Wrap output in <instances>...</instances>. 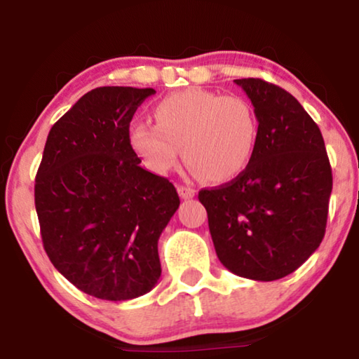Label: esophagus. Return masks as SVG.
I'll return each instance as SVG.
<instances>
[{"instance_id":"1","label":"esophagus","mask_w":359,"mask_h":359,"mask_svg":"<svg viewBox=\"0 0 359 359\" xmlns=\"http://www.w3.org/2000/svg\"><path fill=\"white\" fill-rule=\"evenodd\" d=\"M178 194L183 199H191V198H194L196 191L193 188H188V186H178Z\"/></svg>"}]
</instances>
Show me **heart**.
Here are the masks:
<instances>
[{"instance_id":"obj_1","label":"heart","mask_w":359,"mask_h":359,"mask_svg":"<svg viewBox=\"0 0 359 359\" xmlns=\"http://www.w3.org/2000/svg\"><path fill=\"white\" fill-rule=\"evenodd\" d=\"M155 124L135 121L129 144L147 168L168 175L181 149L188 168L210 183H225L252 160L258 137V116L242 96L189 88L171 93L154 107Z\"/></svg>"}]
</instances>
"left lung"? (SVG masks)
Returning a JSON list of instances; mask_svg holds the SVG:
<instances>
[{
	"label": "left lung",
	"mask_w": 359,
	"mask_h": 359,
	"mask_svg": "<svg viewBox=\"0 0 359 359\" xmlns=\"http://www.w3.org/2000/svg\"><path fill=\"white\" fill-rule=\"evenodd\" d=\"M235 83L258 116L252 160L237 178L198 198L220 263L237 276L274 281L320 245L332 168L320 129L291 93L259 78Z\"/></svg>",
	"instance_id": "left-lung-1"
}]
</instances>
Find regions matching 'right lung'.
Returning a JSON list of instances; mask_svg holds the SVG:
<instances>
[{"instance_id": "right-lung-1", "label": "right lung", "mask_w": 359, "mask_h": 359, "mask_svg": "<svg viewBox=\"0 0 359 359\" xmlns=\"http://www.w3.org/2000/svg\"><path fill=\"white\" fill-rule=\"evenodd\" d=\"M154 88L101 86L48 132L36 176L43 248L68 281L104 301L158 283V238L180 205L175 186L140 166L129 144L137 107Z\"/></svg>"}]
</instances>
